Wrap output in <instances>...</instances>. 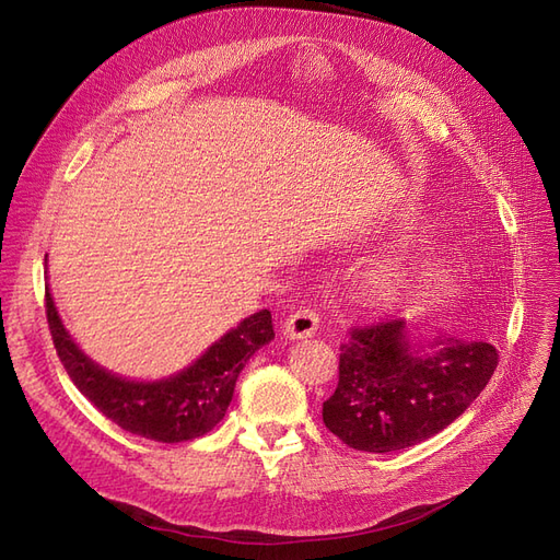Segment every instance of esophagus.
Wrapping results in <instances>:
<instances>
[{
	"label": "esophagus",
	"instance_id": "1",
	"mask_svg": "<svg viewBox=\"0 0 560 560\" xmlns=\"http://www.w3.org/2000/svg\"><path fill=\"white\" fill-rule=\"evenodd\" d=\"M317 327H319V315L315 311L303 306V308L294 311L290 317H287L282 329L290 338H308L317 331Z\"/></svg>",
	"mask_w": 560,
	"mask_h": 560
}]
</instances>
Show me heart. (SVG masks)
I'll list each match as a JSON object with an SVG mask.
<instances>
[{
	"mask_svg": "<svg viewBox=\"0 0 560 560\" xmlns=\"http://www.w3.org/2000/svg\"><path fill=\"white\" fill-rule=\"evenodd\" d=\"M406 284V273L401 264L397 261H389V264H383L381 268H376L374 273L369 276V294L371 299H378V301H389L395 299Z\"/></svg>",
	"mask_w": 560,
	"mask_h": 560,
	"instance_id": "1",
	"label": "heart"
}]
</instances>
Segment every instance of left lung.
Here are the masks:
<instances>
[{
    "instance_id": "obj_1",
    "label": "left lung",
    "mask_w": 560,
    "mask_h": 560,
    "mask_svg": "<svg viewBox=\"0 0 560 560\" xmlns=\"http://www.w3.org/2000/svg\"><path fill=\"white\" fill-rule=\"evenodd\" d=\"M348 336L322 420L343 444L366 453L401 451L448 428L500 360L490 343L446 336L420 350L399 317L350 327Z\"/></svg>"
}]
</instances>
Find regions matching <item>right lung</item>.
I'll use <instances>...</instances> for the list:
<instances>
[{
	"label": "right lung",
	"mask_w": 560,
	"mask_h": 560,
	"mask_svg": "<svg viewBox=\"0 0 560 560\" xmlns=\"http://www.w3.org/2000/svg\"><path fill=\"white\" fill-rule=\"evenodd\" d=\"M46 319L58 358L79 393L118 428L163 444L191 442L208 434L224 418L247 360L276 338L270 311H259L219 338L182 374L156 383H138L109 374L74 346L48 287Z\"/></svg>",
	"instance_id": "right-lung-1"
}]
</instances>
